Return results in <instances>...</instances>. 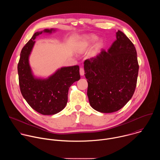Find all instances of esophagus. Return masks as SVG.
<instances>
[{"label":"esophagus","instance_id":"34e87169","mask_svg":"<svg viewBox=\"0 0 160 160\" xmlns=\"http://www.w3.org/2000/svg\"><path fill=\"white\" fill-rule=\"evenodd\" d=\"M80 75H81V76H83V75H84V74H85L83 68H82V67L80 68Z\"/></svg>","mask_w":160,"mask_h":160}]
</instances>
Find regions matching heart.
Returning <instances> with one entry per match:
<instances>
[{"mask_svg": "<svg viewBox=\"0 0 160 160\" xmlns=\"http://www.w3.org/2000/svg\"><path fill=\"white\" fill-rule=\"evenodd\" d=\"M97 39L96 36L95 35H89L87 36L85 38L84 40L82 42V46H81V49H85L87 48H88L90 45L92 44V43H94ZM102 45V41L101 40H99L96 44V46L98 48L100 47L101 45Z\"/></svg>", "mask_w": 160, "mask_h": 160, "instance_id": "1", "label": "heart"}]
</instances>
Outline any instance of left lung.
<instances>
[{"label": "left lung", "mask_w": 160, "mask_h": 160, "mask_svg": "<svg viewBox=\"0 0 160 160\" xmlns=\"http://www.w3.org/2000/svg\"><path fill=\"white\" fill-rule=\"evenodd\" d=\"M108 51L102 49L84 61L88 101L101 112L122 108L132 98L138 80L139 64L134 45L120 30Z\"/></svg>", "instance_id": "1"}]
</instances>
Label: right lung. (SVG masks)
I'll use <instances>...</instances> for the list:
<instances>
[{"mask_svg": "<svg viewBox=\"0 0 160 160\" xmlns=\"http://www.w3.org/2000/svg\"><path fill=\"white\" fill-rule=\"evenodd\" d=\"M56 29H45L34 33L22 49L18 64L19 83L22 97L37 112L52 115L66 106L68 90L80 78L78 65L62 67L47 78L35 77L29 63V56L37 37L42 33H51Z\"/></svg>", "mask_w": 160, "mask_h": 160, "instance_id": "add662e5", "label": "right lung"}]
</instances>
